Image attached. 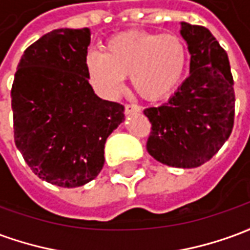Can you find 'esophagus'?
Listing matches in <instances>:
<instances>
[{
	"mask_svg": "<svg viewBox=\"0 0 250 250\" xmlns=\"http://www.w3.org/2000/svg\"><path fill=\"white\" fill-rule=\"evenodd\" d=\"M125 115L138 114V112H141V107H139L138 104H125Z\"/></svg>",
	"mask_w": 250,
	"mask_h": 250,
	"instance_id": "obj_1",
	"label": "esophagus"
}]
</instances>
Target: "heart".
<instances>
[{"mask_svg":"<svg viewBox=\"0 0 250 250\" xmlns=\"http://www.w3.org/2000/svg\"><path fill=\"white\" fill-rule=\"evenodd\" d=\"M186 62V46L177 35L125 32L105 42L104 53L89 52L85 69L89 84L102 98H116L125 77L131 76L142 98L158 100L178 87Z\"/></svg>","mask_w":250,"mask_h":250,"instance_id":"1","label":"heart"}]
</instances>
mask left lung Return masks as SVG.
I'll use <instances>...</instances> for the list:
<instances>
[{
    "label": "left lung",
    "mask_w": 250,
    "mask_h": 250,
    "mask_svg": "<svg viewBox=\"0 0 250 250\" xmlns=\"http://www.w3.org/2000/svg\"><path fill=\"white\" fill-rule=\"evenodd\" d=\"M190 75L167 103L143 112L151 123L147 151L171 167H198L228 141L234 123L229 59L209 29L181 22Z\"/></svg>",
    "instance_id": "8db88e82"
}]
</instances>
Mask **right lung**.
Segmentation results:
<instances>
[{
    "label": "right lung",
    "mask_w": 250,
    "mask_h": 250,
    "mask_svg": "<svg viewBox=\"0 0 250 250\" xmlns=\"http://www.w3.org/2000/svg\"><path fill=\"white\" fill-rule=\"evenodd\" d=\"M91 33L52 30L26 48L12 85L14 143L48 184L79 188L98 177L104 145L125 107L100 99L88 82Z\"/></svg>",
    "instance_id": "right-lung-1"
}]
</instances>
